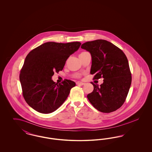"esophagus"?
<instances>
[{"label":"esophagus","instance_id":"1","mask_svg":"<svg viewBox=\"0 0 152 152\" xmlns=\"http://www.w3.org/2000/svg\"><path fill=\"white\" fill-rule=\"evenodd\" d=\"M76 84L77 85H84V83H83L81 81H77V82H76Z\"/></svg>","mask_w":152,"mask_h":152}]
</instances>
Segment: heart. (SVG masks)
Returning a JSON list of instances; mask_svg holds the SVG:
<instances>
[{"mask_svg": "<svg viewBox=\"0 0 152 152\" xmlns=\"http://www.w3.org/2000/svg\"><path fill=\"white\" fill-rule=\"evenodd\" d=\"M86 52H81V53H80L79 56H81V55H82L83 54H84V53H86ZM74 76H75V77H81V75H79V74H76V75H75Z\"/></svg>", "mask_w": 152, "mask_h": 152, "instance_id": "b5f03b06", "label": "heart"}]
</instances>
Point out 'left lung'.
<instances>
[{
    "label": "left lung",
    "instance_id": "left-lung-1",
    "mask_svg": "<svg viewBox=\"0 0 152 152\" xmlns=\"http://www.w3.org/2000/svg\"><path fill=\"white\" fill-rule=\"evenodd\" d=\"M81 48L91 54L94 80L104 79L100 86L91 82L94 89L87 95L88 100L102 113L115 111L124 103L132 83L126 55L113 44L101 39L83 44Z\"/></svg>",
    "mask_w": 152,
    "mask_h": 152
}]
</instances>
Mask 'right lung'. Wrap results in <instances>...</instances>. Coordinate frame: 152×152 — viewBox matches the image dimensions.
I'll list each match as a JSON object with an SVG mask.
<instances>
[{"instance_id": "1", "label": "right lung", "mask_w": 152, "mask_h": 152, "mask_svg": "<svg viewBox=\"0 0 152 152\" xmlns=\"http://www.w3.org/2000/svg\"><path fill=\"white\" fill-rule=\"evenodd\" d=\"M78 42L61 43L47 42L30 51L19 75L23 96L29 106L42 113H50L65 101L74 81L65 79L55 83L54 72L62 71L66 60L79 48Z\"/></svg>"}]
</instances>
